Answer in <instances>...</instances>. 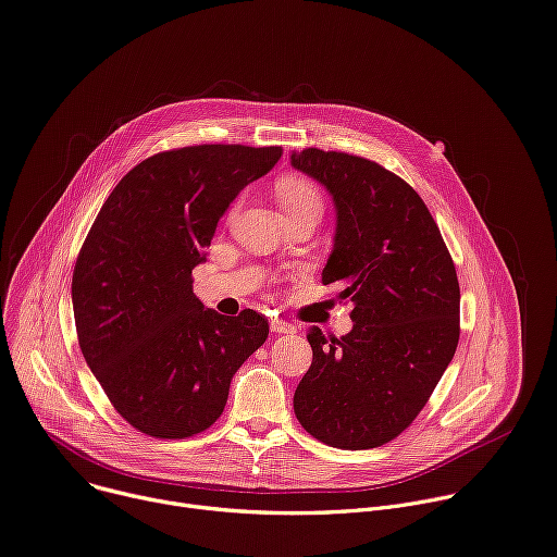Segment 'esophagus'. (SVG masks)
I'll return each mask as SVG.
<instances>
[{"label":"esophagus","instance_id":"esophagus-1","mask_svg":"<svg viewBox=\"0 0 557 557\" xmlns=\"http://www.w3.org/2000/svg\"><path fill=\"white\" fill-rule=\"evenodd\" d=\"M270 330H272V332H276V334H294V332H296V327H294L292 323L281 321V319H272Z\"/></svg>","mask_w":557,"mask_h":557}]
</instances>
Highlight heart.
Masks as SVG:
<instances>
[{
  "label": "heart",
  "mask_w": 557,
  "mask_h": 557,
  "mask_svg": "<svg viewBox=\"0 0 557 557\" xmlns=\"http://www.w3.org/2000/svg\"><path fill=\"white\" fill-rule=\"evenodd\" d=\"M276 199L285 212L296 210H321L323 199L312 181L296 174H287L276 183Z\"/></svg>",
  "instance_id": "heart-1"
}]
</instances>
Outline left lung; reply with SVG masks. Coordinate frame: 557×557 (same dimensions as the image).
Returning a JSON list of instances; mask_svg holds the SVG:
<instances>
[{
    "instance_id": "obj_1",
    "label": "left lung",
    "mask_w": 557,
    "mask_h": 557,
    "mask_svg": "<svg viewBox=\"0 0 557 557\" xmlns=\"http://www.w3.org/2000/svg\"><path fill=\"white\" fill-rule=\"evenodd\" d=\"M292 168L336 208L323 285L351 298L354 327L307 336L314 358L294 392L307 434L338 449H374L411 424L449 367L460 336V287L436 221L411 185L383 165L307 148Z\"/></svg>"
}]
</instances>
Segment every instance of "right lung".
<instances>
[{
	"label": "right lung",
	"instance_id": "1",
	"mask_svg": "<svg viewBox=\"0 0 557 557\" xmlns=\"http://www.w3.org/2000/svg\"><path fill=\"white\" fill-rule=\"evenodd\" d=\"M278 146H190L133 168L101 206L75 265L82 354L141 434L190 438L223 413L236 369L268 338L263 314L225 319L193 292L219 219L268 174Z\"/></svg>",
	"mask_w": 557,
	"mask_h": 557
}]
</instances>
